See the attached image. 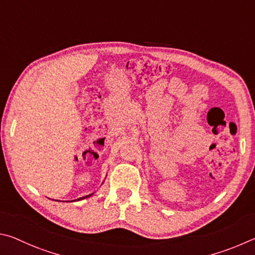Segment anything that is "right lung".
<instances>
[{"instance_id":"1","label":"right lung","mask_w":255,"mask_h":255,"mask_svg":"<svg viewBox=\"0 0 255 255\" xmlns=\"http://www.w3.org/2000/svg\"><path fill=\"white\" fill-rule=\"evenodd\" d=\"M93 194H94V193H93ZM93 194H89V195H87V196H84V197H80V198L75 199V200H82V199H85V198H88V197H91V196H92ZM75 200H74V202H75ZM71 202H73V200H71Z\"/></svg>"}]
</instances>
